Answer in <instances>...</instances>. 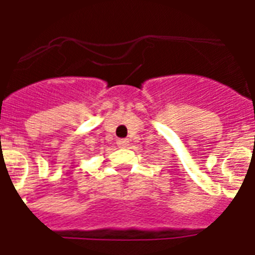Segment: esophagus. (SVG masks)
<instances>
[{"label": "esophagus", "mask_w": 255, "mask_h": 255, "mask_svg": "<svg viewBox=\"0 0 255 255\" xmlns=\"http://www.w3.org/2000/svg\"><path fill=\"white\" fill-rule=\"evenodd\" d=\"M117 144L123 148L128 147V145H129V139H119V140H117Z\"/></svg>", "instance_id": "1"}]
</instances>
